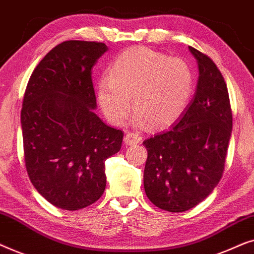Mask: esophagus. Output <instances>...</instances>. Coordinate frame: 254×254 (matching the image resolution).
I'll use <instances>...</instances> for the list:
<instances>
[{"mask_svg":"<svg viewBox=\"0 0 254 254\" xmlns=\"http://www.w3.org/2000/svg\"><path fill=\"white\" fill-rule=\"evenodd\" d=\"M140 141H141L140 135L136 134V133H127L126 135H125V137H124V142L127 145L137 144Z\"/></svg>","mask_w":254,"mask_h":254,"instance_id":"obj_1","label":"esophagus"}]
</instances>
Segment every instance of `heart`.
Instances as JSON below:
<instances>
[{
    "mask_svg": "<svg viewBox=\"0 0 254 254\" xmlns=\"http://www.w3.org/2000/svg\"><path fill=\"white\" fill-rule=\"evenodd\" d=\"M195 90V74L189 62L147 47L125 51L97 85V102L105 117L121 125L133 104L131 121L166 127L183 116Z\"/></svg>",
    "mask_w": 254,
    "mask_h": 254,
    "instance_id": "1",
    "label": "heart"
}]
</instances>
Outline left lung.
Returning <instances> with one entry per match:
<instances>
[{"label":"left lung","instance_id":"obj_1","mask_svg":"<svg viewBox=\"0 0 254 254\" xmlns=\"http://www.w3.org/2000/svg\"><path fill=\"white\" fill-rule=\"evenodd\" d=\"M189 50L199 68L193 99L175 125L143 142L145 194L171 213L189 210L213 192L223 173L232 130L223 76L207 55Z\"/></svg>","mask_w":254,"mask_h":254}]
</instances>
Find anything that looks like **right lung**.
Masks as SVG:
<instances>
[{
    "label": "right lung",
    "mask_w": 254,
    "mask_h": 254,
    "mask_svg": "<svg viewBox=\"0 0 254 254\" xmlns=\"http://www.w3.org/2000/svg\"><path fill=\"white\" fill-rule=\"evenodd\" d=\"M104 43L68 40L48 52L24 95L22 125L27 175L53 206L77 210L106 186L105 161L121 148L123 130L97 114L91 69Z\"/></svg>",
    "instance_id": "obj_1"
}]
</instances>
